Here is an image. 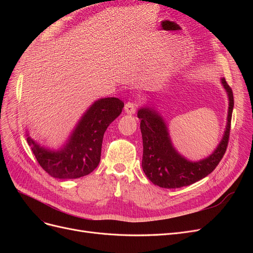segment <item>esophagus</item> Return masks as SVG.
<instances>
[{
  "label": "esophagus",
  "mask_w": 253,
  "mask_h": 253,
  "mask_svg": "<svg viewBox=\"0 0 253 253\" xmlns=\"http://www.w3.org/2000/svg\"><path fill=\"white\" fill-rule=\"evenodd\" d=\"M137 109H138V104L136 102H126L125 105V112L129 115L135 114Z\"/></svg>",
  "instance_id": "esophagus-1"
}]
</instances>
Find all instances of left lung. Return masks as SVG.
Masks as SVG:
<instances>
[{
    "label": "left lung",
    "instance_id": "1",
    "mask_svg": "<svg viewBox=\"0 0 253 253\" xmlns=\"http://www.w3.org/2000/svg\"><path fill=\"white\" fill-rule=\"evenodd\" d=\"M221 84L227 91L229 108L227 126L223 138L212 154L200 162H190L173 147L169 132L163 117L151 108H141L137 116L141 120L143 155L142 170L147 177L162 188L175 189L201 180L209 175L223 158L227 150L230 134L231 117L233 111V93L225 78Z\"/></svg>",
    "mask_w": 253,
    "mask_h": 253
}]
</instances>
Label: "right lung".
<instances>
[{
  "mask_svg": "<svg viewBox=\"0 0 253 253\" xmlns=\"http://www.w3.org/2000/svg\"><path fill=\"white\" fill-rule=\"evenodd\" d=\"M125 103L115 97L102 98L83 114L70 138L57 151L41 147L27 134L38 163L50 176L74 179L93 172L100 163L103 135L122 112Z\"/></svg>",
  "mask_w": 253,
  "mask_h": 253,
  "instance_id": "right-lung-1",
  "label": "right lung"
}]
</instances>
